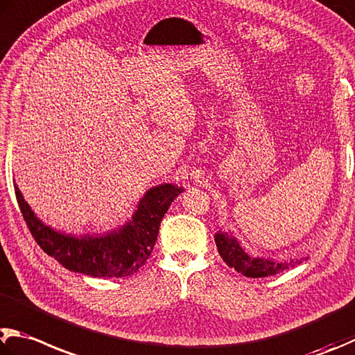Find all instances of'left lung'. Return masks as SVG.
<instances>
[{"instance_id":"obj_1","label":"left lung","mask_w":355,"mask_h":355,"mask_svg":"<svg viewBox=\"0 0 355 355\" xmlns=\"http://www.w3.org/2000/svg\"><path fill=\"white\" fill-rule=\"evenodd\" d=\"M214 241L218 254L222 256L225 263L228 267L234 268L236 272L242 273L243 276H248V278H267V276L286 272V270L298 266L304 259V257H301V259L278 262L272 259H263V257H253L248 253H245V250L241 247V243L237 242L236 237L228 233H222V231L216 233Z\"/></svg>"}]
</instances>
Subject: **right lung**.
Returning a JSON list of instances; mask_svg holds the SVG:
<instances>
[{"mask_svg":"<svg viewBox=\"0 0 355 355\" xmlns=\"http://www.w3.org/2000/svg\"><path fill=\"white\" fill-rule=\"evenodd\" d=\"M183 188L159 184L139 200L132 220L104 236L62 234L44 225L24 202L15 184V196L26 225L44 253L71 272L93 278H125L137 273L149 259L157 242L159 223Z\"/></svg>","mask_w":355,"mask_h":355,"instance_id":"right-lung-1","label":"right lung"}]
</instances>
